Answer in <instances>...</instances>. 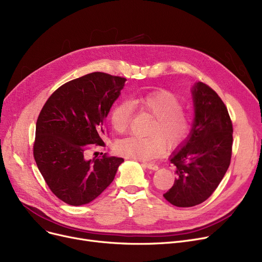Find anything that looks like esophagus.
Segmentation results:
<instances>
[{
    "label": "esophagus",
    "mask_w": 262,
    "mask_h": 262,
    "mask_svg": "<svg viewBox=\"0 0 262 262\" xmlns=\"http://www.w3.org/2000/svg\"><path fill=\"white\" fill-rule=\"evenodd\" d=\"M143 165L149 169H152V170H157L159 168V166L155 163H143Z\"/></svg>",
    "instance_id": "esophagus-1"
}]
</instances>
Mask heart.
Returning a JSON list of instances; mask_svg holds the SVG:
<instances>
[{"label": "heart", "instance_id": "1", "mask_svg": "<svg viewBox=\"0 0 262 262\" xmlns=\"http://www.w3.org/2000/svg\"><path fill=\"white\" fill-rule=\"evenodd\" d=\"M134 105L155 117L151 121L148 138L129 136L115 144L118 155L133 160L149 161L163 154L165 143L176 147L188 138L192 121L183 111L180 99L168 91H157L134 99ZM133 117V108L129 102L118 103L111 114L113 129L122 133L126 131Z\"/></svg>", "mask_w": 262, "mask_h": 262}]
</instances>
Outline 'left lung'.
<instances>
[{
	"mask_svg": "<svg viewBox=\"0 0 262 262\" xmlns=\"http://www.w3.org/2000/svg\"><path fill=\"white\" fill-rule=\"evenodd\" d=\"M195 117L190 135L170 156L176 179L163 194L176 207H193L213 194L229 167L232 122L226 105L205 83L192 89Z\"/></svg>",
	"mask_w": 262,
	"mask_h": 262,
	"instance_id": "8db88e82",
	"label": "left lung"
}]
</instances>
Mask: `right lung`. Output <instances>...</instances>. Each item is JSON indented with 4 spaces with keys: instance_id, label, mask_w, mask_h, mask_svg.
<instances>
[{
    "instance_id": "right-lung-1",
    "label": "right lung",
    "mask_w": 262,
    "mask_h": 262,
    "mask_svg": "<svg viewBox=\"0 0 262 262\" xmlns=\"http://www.w3.org/2000/svg\"><path fill=\"white\" fill-rule=\"evenodd\" d=\"M126 81L104 72L85 74L58 87L40 111L34 159L49 189L68 205L93 202L123 162L102 152L93 160L85 155L93 145L104 147L105 117Z\"/></svg>"
}]
</instances>
